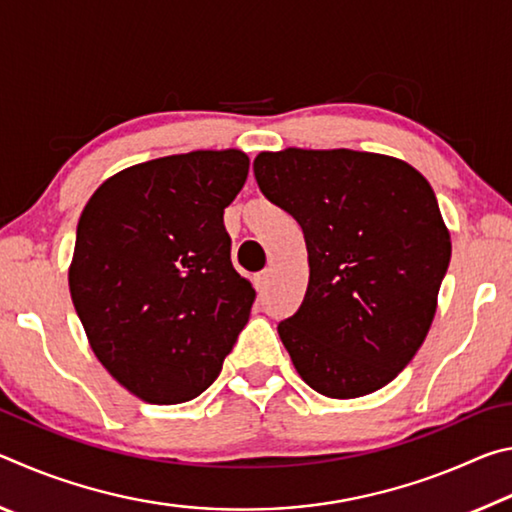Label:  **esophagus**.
I'll use <instances>...</instances> for the list:
<instances>
[{"instance_id": "esophagus-1", "label": "esophagus", "mask_w": 512, "mask_h": 512, "mask_svg": "<svg viewBox=\"0 0 512 512\" xmlns=\"http://www.w3.org/2000/svg\"><path fill=\"white\" fill-rule=\"evenodd\" d=\"M268 277H271V271H262L257 277H255V287L259 293H264L266 287H268Z\"/></svg>"}]
</instances>
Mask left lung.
<instances>
[{"label": "left lung", "mask_w": 512, "mask_h": 512, "mask_svg": "<svg viewBox=\"0 0 512 512\" xmlns=\"http://www.w3.org/2000/svg\"><path fill=\"white\" fill-rule=\"evenodd\" d=\"M253 171L307 244L305 300L277 325L298 375L334 400L379 391L427 339L452 257L427 178L350 149L262 151Z\"/></svg>", "instance_id": "1"}]
</instances>
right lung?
I'll list each match as a JSON object with an SVG mask.
<instances>
[{"label":"right lung","mask_w":512,"mask_h":512,"mask_svg":"<svg viewBox=\"0 0 512 512\" xmlns=\"http://www.w3.org/2000/svg\"><path fill=\"white\" fill-rule=\"evenodd\" d=\"M248 155L192 151L115 173L76 228L69 293L90 348L128 393L180 404L219 377L255 302L223 210Z\"/></svg>","instance_id":"1"}]
</instances>
